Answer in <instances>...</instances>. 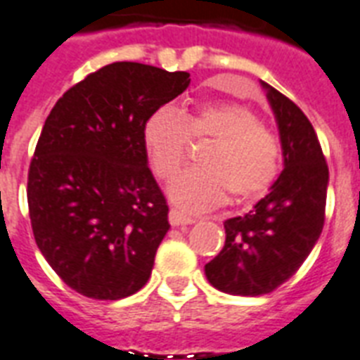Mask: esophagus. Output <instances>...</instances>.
<instances>
[{
  "instance_id": "obj_1",
  "label": "esophagus",
  "mask_w": 360,
  "mask_h": 360,
  "mask_svg": "<svg viewBox=\"0 0 360 360\" xmlns=\"http://www.w3.org/2000/svg\"><path fill=\"white\" fill-rule=\"evenodd\" d=\"M195 221L197 219H195L193 215L184 214V212H180V210H171V212H169V223H171L172 226L193 225Z\"/></svg>"
}]
</instances>
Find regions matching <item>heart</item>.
Wrapping results in <instances>:
<instances>
[{"label": "heart", "mask_w": 360, "mask_h": 360, "mask_svg": "<svg viewBox=\"0 0 360 360\" xmlns=\"http://www.w3.org/2000/svg\"><path fill=\"white\" fill-rule=\"evenodd\" d=\"M143 148L152 172L171 180L182 169L189 143L210 141L198 154V169L180 174L169 186V198L188 212L260 197L281 169V143L245 103L219 100L178 113L163 105L145 120Z\"/></svg>", "instance_id": "obj_1"}]
</instances>
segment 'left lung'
I'll return each instance as SVG.
<instances>
[{
    "label": "left lung",
    "mask_w": 360,
    "mask_h": 360,
    "mask_svg": "<svg viewBox=\"0 0 360 360\" xmlns=\"http://www.w3.org/2000/svg\"><path fill=\"white\" fill-rule=\"evenodd\" d=\"M275 115L283 172L249 214L225 221V247L204 266L208 283L232 295L269 294L307 260L326 221L329 169L310 120L260 82Z\"/></svg>",
    "instance_id": "left-lung-1"
}]
</instances>
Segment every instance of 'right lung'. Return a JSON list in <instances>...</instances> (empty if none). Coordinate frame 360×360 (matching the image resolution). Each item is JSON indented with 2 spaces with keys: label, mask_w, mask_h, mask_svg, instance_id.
<instances>
[{
  "label": "right lung",
  "mask_w": 360,
  "mask_h": 360,
  "mask_svg": "<svg viewBox=\"0 0 360 360\" xmlns=\"http://www.w3.org/2000/svg\"><path fill=\"white\" fill-rule=\"evenodd\" d=\"M189 82L188 72L111 63L48 115L30 165L31 226L42 257L77 294L117 301L148 283L171 225L141 131Z\"/></svg>",
  "instance_id": "right-lung-1"
}]
</instances>
